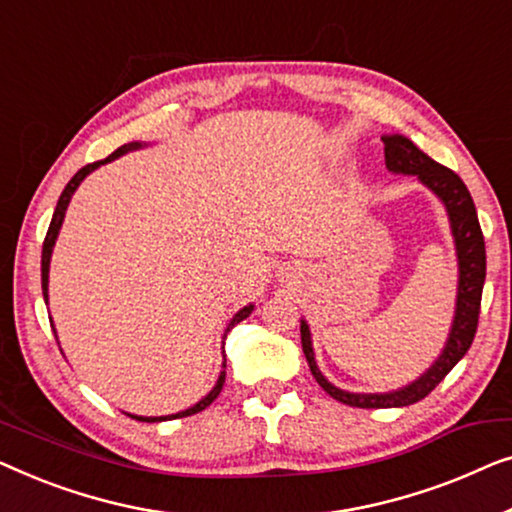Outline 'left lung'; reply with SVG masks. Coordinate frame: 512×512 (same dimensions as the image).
I'll list each match as a JSON object with an SVG mask.
<instances>
[{"instance_id":"obj_1","label":"left lung","mask_w":512,"mask_h":512,"mask_svg":"<svg viewBox=\"0 0 512 512\" xmlns=\"http://www.w3.org/2000/svg\"><path fill=\"white\" fill-rule=\"evenodd\" d=\"M385 143V164L387 169L394 174H413L420 181L434 190L438 197L443 199L445 208L450 215V227L452 236H455L457 246V259H459V287H457V311L455 322H452L450 338L445 343L441 357L436 359V364L424 373L422 378H417L415 383L403 387L399 392L390 394H352L343 392L329 383L322 376L318 364L313 357V345H311V331H308L306 322H301V348H304L306 362L311 366L313 378L318 380L322 390L336 401L345 403L352 408H399L410 406L434 390L448 373L455 369V364L469 352L475 331H478V315H480V299H482V285H485V269H487V257H485V239H482V229L478 222V213H475V204L471 199L469 187L464 185L455 171L443 167L431 160L429 155H424L413 141H408L406 136H383Z\"/></svg>"}]
</instances>
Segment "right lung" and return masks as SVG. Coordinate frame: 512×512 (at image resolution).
I'll return each instance as SVG.
<instances>
[{
	"label": "right lung",
	"instance_id": "1",
	"mask_svg": "<svg viewBox=\"0 0 512 512\" xmlns=\"http://www.w3.org/2000/svg\"><path fill=\"white\" fill-rule=\"evenodd\" d=\"M136 148H141V143H125V146H120L118 150H115V153H111L109 157H106V160H99V162L85 164V167H83L81 171H76V176L71 178V181L67 183V187H64V192L60 194V201H57V206H55L53 220H50L48 234H46V239H43V250H41V287H43V299H46V301H48V266H50V253H53V246H55L57 232H60V227H62L64 211H67V206H69V201H71V194L76 192V187L81 185L83 178L88 176L90 171H95V169L99 167V164H106V162H111V160H115V157L125 155V153H129V150H136ZM250 313H253V306H246V308H241V311L236 313L234 318H232V322H229V325H227V331L232 329L234 325H239L241 320H246ZM227 331H225V338H227ZM222 369H227V359H225V364H222ZM222 385H225V371L220 373L218 383H215L213 390L208 392L206 397L201 399L199 403H194L192 408L183 410V413H176V415H164V417H139V415H129V417H134V420H139V422H164V420H176V417H187V415H194V413H199V410H204L206 406H211V403H213L215 399H218V394L222 392Z\"/></svg>",
	"mask_w": 512,
	"mask_h": 512
}]
</instances>
